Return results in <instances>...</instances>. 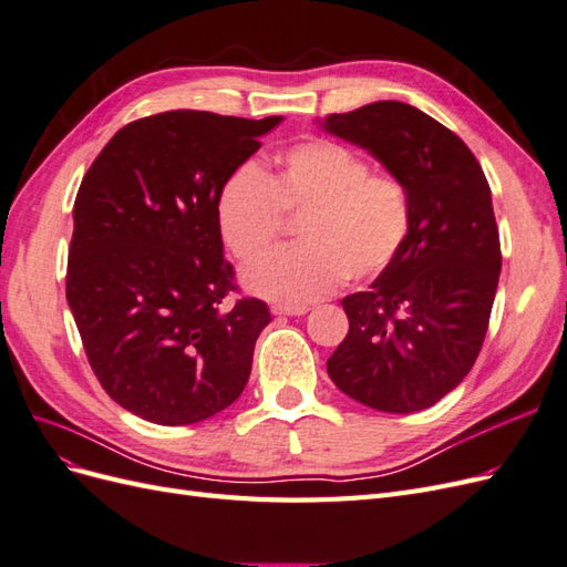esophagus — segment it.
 Wrapping results in <instances>:
<instances>
[{
  "mask_svg": "<svg viewBox=\"0 0 567 567\" xmlns=\"http://www.w3.org/2000/svg\"><path fill=\"white\" fill-rule=\"evenodd\" d=\"M307 310H310V307L307 305H274L271 307V315H277V317H302V315H307Z\"/></svg>",
  "mask_w": 567,
  "mask_h": 567,
  "instance_id": "esophagus-1",
  "label": "esophagus"
}]
</instances>
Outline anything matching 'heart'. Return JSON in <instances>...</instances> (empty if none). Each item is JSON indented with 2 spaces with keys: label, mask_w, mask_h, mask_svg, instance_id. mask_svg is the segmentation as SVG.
I'll return each instance as SVG.
<instances>
[{
  "label": "heart",
  "mask_w": 567,
  "mask_h": 567,
  "mask_svg": "<svg viewBox=\"0 0 567 567\" xmlns=\"http://www.w3.org/2000/svg\"><path fill=\"white\" fill-rule=\"evenodd\" d=\"M284 213L302 215L300 246L255 265L244 284L255 296L293 305L331 296L346 277H381L414 221L406 184L333 140L290 144L271 175L252 161L236 165L215 200L221 244L244 265L260 262L277 246Z\"/></svg>",
  "instance_id": "1"
}]
</instances>
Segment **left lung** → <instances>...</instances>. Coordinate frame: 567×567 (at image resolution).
Returning a JSON list of instances; mask_svg holds the SVG:
<instances>
[{"mask_svg":"<svg viewBox=\"0 0 567 567\" xmlns=\"http://www.w3.org/2000/svg\"><path fill=\"white\" fill-rule=\"evenodd\" d=\"M319 125L367 148L414 205L394 265L342 298L350 331L326 369L338 390L375 411L427 409L466 379L487 333L502 271L489 184L452 130L402 101L331 113Z\"/></svg>","mask_w":567,"mask_h":567,"instance_id":"8db88e82","label":"left lung"}]
</instances>
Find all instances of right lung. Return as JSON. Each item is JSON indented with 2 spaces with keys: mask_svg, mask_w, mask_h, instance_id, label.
<instances>
[{
  "mask_svg": "<svg viewBox=\"0 0 567 567\" xmlns=\"http://www.w3.org/2000/svg\"><path fill=\"white\" fill-rule=\"evenodd\" d=\"M281 115L167 111L125 125L84 175L65 298L109 398L144 421L188 425L244 392L271 321L234 300L215 200Z\"/></svg>",
  "mask_w": 567,
  "mask_h": 567,
  "instance_id": "obj_1",
  "label": "right lung"
}]
</instances>
